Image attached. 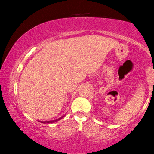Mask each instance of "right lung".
I'll return each instance as SVG.
<instances>
[{
  "instance_id": "right-lung-1",
  "label": "right lung",
  "mask_w": 154,
  "mask_h": 154,
  "mask_svg": "<svg viewBox=\"0 0 154 154\" xmlns=\"http://www.w3.org/2000/svg\"><path fill=\"white\" fill-rule=\"evenodd\" d=\"M62 119V118H60V119H57V120H55V121H43V122H42V123H54V122H55V121H59V120H60V119Z\"/></svg>"
}]
</instances>
